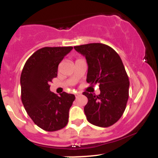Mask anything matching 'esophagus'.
Wrapping results in <instances>:
<instances>
[{
    "label": "esophagus",
    "mask_w": 158,
    "mask_h": 158,
    "mask_svg": "<svg viewBox=\"0 0 158 158\" xmlns=\"http://www.w3.org/2000/svg\"><path fill=\"white\" fill-rule=\"evenodd\" d=\"M75 95H76V97H77L78 95H80V92H76V93H75Z\"/></svg>",
    "instance_id": "obj_1"
}]
</instances>
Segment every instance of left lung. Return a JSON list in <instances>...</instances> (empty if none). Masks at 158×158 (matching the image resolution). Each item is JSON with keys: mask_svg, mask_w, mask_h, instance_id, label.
Returning a JSON list of instances; mask_svg holds the SVG:
<instances>
[{"mask_svg": "<svg viewBox=\"0 0 158 158\" xmlns=\"http://www.w3.org/2000/svg\"><path fill=\"white\" fill-rule=\"evenodd\" d=\"M86 59V81L91 85L99 84L100 94L84 92L88 103L84 111L89 122L107 128L120 119L129 96V79L122 59L109 46L89 44L74 47Z\"/></svg>", "mask_w": 158, "mask_h": 158, "instance_id": "8db88e82", "label": "left lung"}]
</instances>
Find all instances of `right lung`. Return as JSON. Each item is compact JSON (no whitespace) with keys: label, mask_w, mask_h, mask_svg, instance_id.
<instances>
[{"label":"right lung","mask_w":158,"mask_h":158,"mask_svg":"<svg viewBox=\"0 0 158 158\" xmlns=\"http://www.w3.org/2000/svg\"><path fill=\"white\" fill-rule=\"evenodd\" d=\"M73 47H44L27 60L20 76L21 101L33 122L44 130L55 131L68 123L75 95L63 92L60 96L49 91L57 76L58 66Z\"/></svg>","instance_id":"right-lung-1"}]
</instances>
